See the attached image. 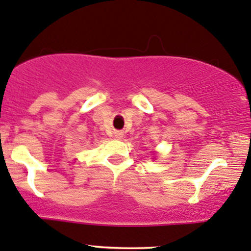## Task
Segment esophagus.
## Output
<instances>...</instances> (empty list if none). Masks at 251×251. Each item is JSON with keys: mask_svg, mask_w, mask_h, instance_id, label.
<instances>
[{"mask_svg": "<svg viewBox=\"0 0 251 251\" xmlns=\"http://www.w3.org/2000/svg\"><path fill=\"white\" fill-rule=\"evenodd\" d=\"M123 136V134L122 133H120V131H117V133H116V138H118V139H121Z\"/></svg>", "mask_w": 251, "mask_h": 251, "instance_id": "1", "label": "esophagus"}]
</instances>
